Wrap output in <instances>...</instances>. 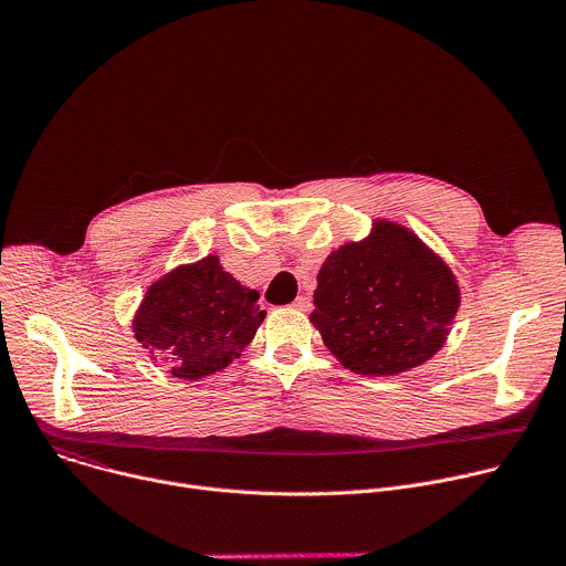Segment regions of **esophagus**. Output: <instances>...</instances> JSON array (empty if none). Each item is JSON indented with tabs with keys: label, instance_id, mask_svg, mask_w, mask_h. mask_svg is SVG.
I'll use <instances>...</instances> for the list:
<instances>
[{
	"label": "esophagus",
	"instance_id": "obj_1",
	"mask_svg": "<svg viewBox=\"0 0 566 566\" xmlns=\"http://www.w3.org/2000/svg\"><path fill=\"white\" fill-rule=\"evenodd\" d=\"M293 306L300 308V311H311V300H308L306 295H297L295 302H293Z\"/></svg>",
	"mask_w": 566,
	"mask_h": 566
}]
</instances>
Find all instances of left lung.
<instances>
[{"label":"left lung","instance_id":"8db88e82","mask_svg":"<svg viewBox=\"0 0 566 566\" xmlns=\"http://www.w3.org/2000/svg\"><path fill=\"white\" fill-rule=\"evenodd\" d=\"M313 304L311 322L347 369L394 376L441 349L459 289L419 237L380 221L322 264Z\"/></svg>","mask_w":566,"mask_h":566}]
</instances>
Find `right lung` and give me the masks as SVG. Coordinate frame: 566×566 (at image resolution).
<instances>
[{"label": "right lung", "mask_w": 566, "mask_h": 566, "mask_svg": "<svg viewBox=\"0 0 566 566\" xmlns=\"http://www.w3.org/2000/svg\"><path fill=\"white\" fill-rule=\"evenodd\" d=\"M260 293L221 271L214 255L158 280L134 317L136 340L175 378L226 369L255 338L266 311Z\"/></svg>", "instance_id": "obj_1"}]
</instances>
